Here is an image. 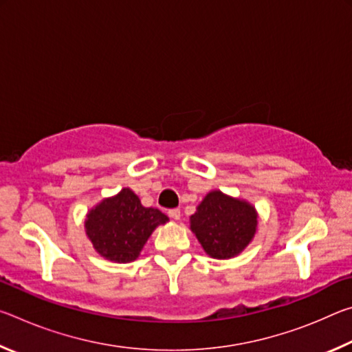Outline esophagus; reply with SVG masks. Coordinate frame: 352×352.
I'll use <instances>...</instances> for the list:
<instances>
[{"label": "esophagus", "mask_w": 352, "mask_h": 352, "mask_svg": "<svg viewBox=\"0 0 352 352\" xmlns=\"http://www.w3.org/2000/svg\"><path fill=\"white\" fill-rule=\"evenodd\" d=\"M168 214H169V217L174 219V220L180 219V210H178V208H174V210H169Z\"/></svg>", "instance_id": "34e87169"}]
</instances>
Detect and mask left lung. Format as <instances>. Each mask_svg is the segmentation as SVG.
I'll return each instance as SVG.
<instances>
[{
    "label": "left lung",
    "mask_w": 352,
    "mask_h": 352,
    "mask_svg": "<svg viewBox=\"0 0 352 352\" xmlns=\"http://www.w3.org/2000/svg\"><path fill=\"white\" fill-rule=\"evenodd\" d=\"M258 217L247 201L212 190L190 216V230L205 252L216 259L239 254L256 233Z\"/></svg>",
    "instance_id": "1"
}]
</instances>
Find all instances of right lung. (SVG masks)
I'll return each mask as SVG.
<instances>
[{
  "label": "right lung",
  "instance_id": "1",
  "mask_svg": "<svg viewBox=\"0 0 352 352\" xmlns=\"http://www.w3.org/2000/svg\"><path fill=\"white\" fill-rule=\"evenodd\" d=\"M168 216L155 208H144L133 190L124 188L88 212L87 234L104 258L115 262H132L158 225Z\"/></svg>",
  "mask_w": 352,
  "mask_h": 352
}]
</instances>
